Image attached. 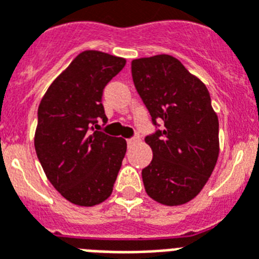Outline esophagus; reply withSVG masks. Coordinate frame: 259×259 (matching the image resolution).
<instances>
[{"label":"esophagus","instance_id":"esophagus-1","mask_svg":"<svg viewBox=\"0 0 259 259\" xmlns=\"http://www.w3.org/2000/svg\"><path fill=\"white\" fill-rule=\"evenodd\" d=\"M136 142H138V140H136L135 138H131V139H127V144H128V146H134V144H135Z\"/></svg>","mask_w":259,"mask_h":259}]
</instances>
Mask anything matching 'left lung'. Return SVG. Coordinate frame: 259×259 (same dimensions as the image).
Here are the masks:
<instances>
[{"mask_svg": "<svg viewBox=\"0 0 259 259\" xmlns=\"http://www.w3.org/2000/svg\"><path fill=\"white\" fill-rule=\"evenodd\" d=\"M132 79L163 130L146 136L151 163L142 170L144 189L163 205H181L197 196L219 157V120L206 86L171 55L134 59Z\"/></svg>", "mask_w": 259, "mask_h": 259, "instance_id": "8db88e82", "label": "left lung"}]
</instances>
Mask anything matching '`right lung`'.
Segmentation results:
<instances>
[{"label": "right lung", "instance_id": "right-lung-1", "mask_svg": "<svg viewBox=\"0 0 259 259\" xmlns=\"http://www.w3.org/2000/svg\"><path fill=\"white\" fill-rule=\"evenodd\" d=\"M125 66L124 58L83 51L50 85L37 109L35 150L48 181L75 205L111 196L127 142L97 128L107 123L102 92Z\"/></svg>", "mask_w": 259, "mask_h": 259}]
</instances>
